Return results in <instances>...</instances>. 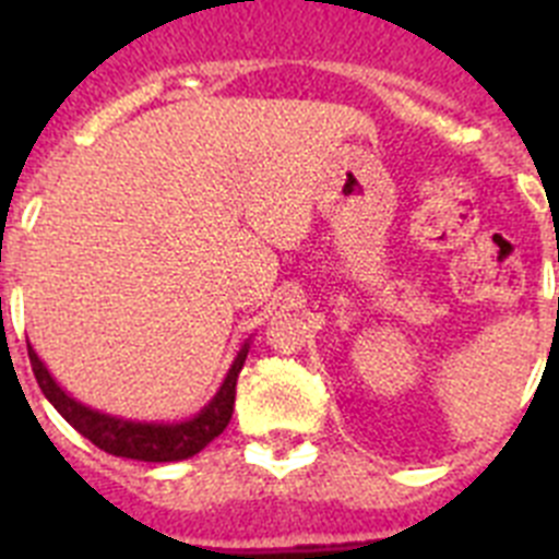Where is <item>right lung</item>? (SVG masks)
<instances>
[{"label":"right lung","instance_id":"1","mask_svg":"<svg viewBox=\"0 0 559 559\" xmlns=\"http://www.w3.org/2000/svg\"><path fill=\"white\" fill-rule=\"evenodd\" d=\"M27 353L44 397L92 445L111 453V456L136 459V462H181V459H190L199 451H204L212 439L224 433V428L229 426L231 412H235L237 374H240V369L246 364V355H249V341L237 353L235 364L226 372L218 394L201 408V414H195L192 419H185V423H133V419L95 412V408L78 403L75 397H69L58 386L56 378L47 372V367H44L41 358H38L36 349L29 347V344Z\"/></svg>","mask_w":559,"mask_h":559}]
</instances>
